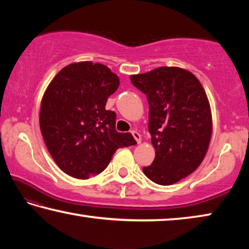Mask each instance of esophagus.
Here are the masks:
<instances>
[{
    "label": "esophagus",
    "instance_id": "1",
    "mask_svg": "<svg viewBox=\"0 0 249 249\" xmlns=\"http://www.w3.org/2000/svg\"><path fill=\"white\" fill-rule=\"evenodd\" d=\"M132 135H133V136H134L135 140H136L137 144H141V142H142V138H141V135H140V133L136 132V130H132Z\"/></svg>",
    "mask_w": 249,
    "mask_h": 249
}]
</instances>
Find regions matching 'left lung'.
Here are the masks:
<instances>
[{"mask_svg": "<svg viewBox=\"0 0 249 249\" xmlns=\"http://www.w3.org/2000/svg\"><path fill=\"white\" fill-rule=\"evenodd\" d=\"M149 104L148 129L155 159L142 168L155 183L170 185L201 165L212 135V114L205 91L190 71L160 67L130 75Z\"/></svg>", "mask_w": 249, "mask_h": 249, "instance_id": "1", "label": "left lung"}]
</instances>
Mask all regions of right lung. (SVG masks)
Returning <instances> with one entry per match:
<instances>
[{
  "mask_svg": "<svg viewBox=\"0 0 249 249\" xmlns=\"http://www.w3.org/2000/svg\"><path fill=\"white\" fill-rule=\"evenodd\" d=\"M120 79L107 66L74 62L54 75L40 104L39 125L49 154L73 178L99 175L115 151L136 144L115 129L116 114L105 109Z\"/></svg>",
  "mask_w": 249,
  "mask_h": 249,
  "instance_id": "right-lung-1",
  "label": "right lung"
}]
</instances>
